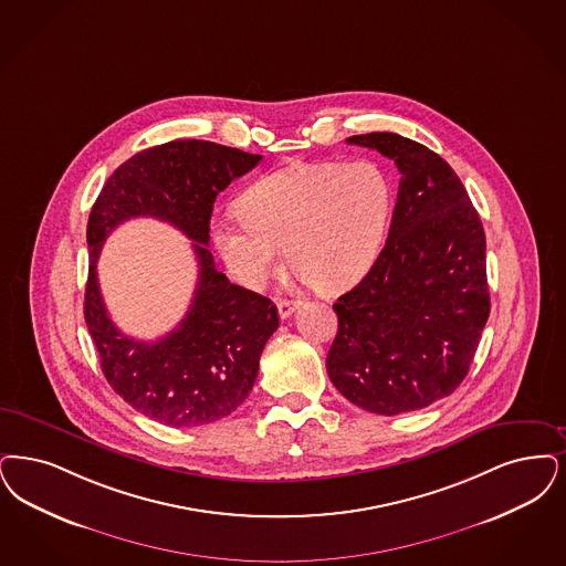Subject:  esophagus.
I'll return each instance as SVG.
<instances>
[{
	"mask_svg": "<svg viewBox=\"0 0 566 566\" xmlns=\"http://www.w3.org/2000/svg\"><path fill=\"white\" fill-rule=\"evenodd\" d=\"M296 307H298L296 301H286V298H280V301H277V314H280L282 319L293 316V312Z\"/></svg>",
	"mask_w": 566,
	"mask_h": 566,
	"instance_id": "obj_1",
	"label": "esophagus"
}]
</instances>
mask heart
<instances>
[{
    "label": "heart",
    "instance_id": "heart-1",
    "mask_svg": "<svg viewBox=\"0 0 566 566\" xmlns=\"http://www.w3.org/2000/svg\"><path fill=\"white\" fill-rule=\"evenodd\" d=\"M238 223L217 221L212 242L229 273L261 289L280 270V249L316 293L356 284L373 265L391 214V185L373 161L289 166L250 185Z\"/></svg>",
    "mask_w": 566,
    "mask_h": 566
}]
</instances>
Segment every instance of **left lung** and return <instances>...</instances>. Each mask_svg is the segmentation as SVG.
<instances>
[{"label":"left lung","mask_w":566,"mask_h":566,"mask_svg":"<svg viewBox=\"0 0 566 566\" xmlns=\"http://www.w3.org/2000/svg\"><path fill=\"white\" fill-rule=\"evenodd\" d=\"M400 172L385 247L333 310V385L356 407L400 415L447 398L465 379L491 312L486 238L451 166L394 133L347 138Z\"/></svg>","instance_id":"left-lung-1"}]
</instances>
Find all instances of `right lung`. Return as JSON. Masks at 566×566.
<instances>
[{"label": "right lung", "mask_w": 566, "mask_h": 566, "mask_svg": "<svg viewBox=\"0 0 566 566\" xmlns=\"http://www.w3.org/2000/svg\"><path fill=\"white\" fill-rule=\"evenodd\" d=\"M261 156L210 140H170L126 159L107 179L88 219L91 270L84 317L105 379L145 417L170 428L219 421L254 385L263 347L280 324L268 296L231 284L208 250L212 203ZM154 216L195 240L199 286L182 324L147 344L124 336L106 314L95 261L106 235L128 218Z\"/></svg>", "instance_id": "add662e5"}]
</instances>
